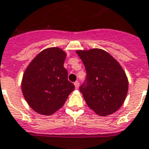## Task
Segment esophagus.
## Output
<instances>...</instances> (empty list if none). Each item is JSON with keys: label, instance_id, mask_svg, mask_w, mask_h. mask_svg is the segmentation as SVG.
<instances>
[{"label": "esophagus", "instance_id": "esophagus-1", "mask_svg": "<svg viewBox=\"0 0 149 149\" xmlns=\"http://www.w3.org/2000/svg\"><path fill=\"white\" fill-rule=\"evenodd\" d=\"M74 85H75V88H79V86H80V82H79L78 80L75 81Z\"/></svg>", "mask_w": 149, "mask_h": 149}]
</instances>
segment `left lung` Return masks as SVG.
Listing matches in <instances>:
<instances>
[{
  "mask_svg": "<svg viewBox=\"0 0 149 149\" xmlns=\"http://www.w3.org/2000/svg\"><path fill=\"white\" fill-rule=\"evenodd\" d=\"M77 54L87 73L80 91L88 106L100 116L114 113L123 104L128 91V79L122 66L102 49L77 50Z\"/></svg>",
  "mask_w": 149,
  "mask_h": 149,
  "instance_id": "left-lung-1",
  "label": "left lung"
}]
</instances>
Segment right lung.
Returning a JSON list of instances; mask_svg holds the SVG:
<instances>
[{
  "label": "right lung",
  "instance_id": "obj_1",
  "mask_svg": "<svg viewBox=\"0 0 149 149\" xmlns=\"http://www.w3.org/2000/svg\"><path fill=\"white\" fill-rule=\"evenodd\" d=\"M65 53L52 47L39 53L23 76L22 91L29 106L37 113L50 115L64 105L75 88L64 68Z\"/></svg>",
  "mask_w": 149,
  "mask_h": 149
}]
</instances>
